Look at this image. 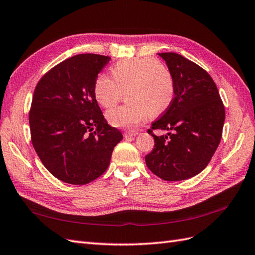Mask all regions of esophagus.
<instances>
[{
  "label": "esophagus",
  "instance_id": "34e87169",
  "mask_svg": "<svg viewBox=\"0 0 255 255\" xmlns=\"http://www.w3.org/2000/svg\"><path fill=\"white\" fill-rule=\"evenodd\" d=\"M137 134H138L137 131H125V132H124V137L131 138V137H134V135H137Z\"/></svg>",
  "mask_w": 255,
  "mask_h": 255
}]
</instances>
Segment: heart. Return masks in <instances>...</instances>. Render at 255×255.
<instances>
[{
	"instance_id": "heart-1",
	"label": "heart",
	"mask_w": 255,
	"mask_h": 255,
	"mask_svg": "<svg viewBox=\"0 0 255 255\" xmlns=\"http://www.w3.org/2000/svg\"><path fill=\"white\" fill-rule=\"evenodd\" d=\"M113 78L99 74L93 93L98 103L111 109L127 92L129 103L111 110L106 117L112 126L134 129L149 114L159 115L166 111L175 98V81L166 65L153 57L134 58L115 64Z\"/></svg>"
}]
</instances>
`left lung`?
I'll return each mask as SVG.
<instances>
[{
    "mask_svg": "<svg viewBox=\"0 0 255 255\" xmlns=\"http://www.w3.org/2000/svg\"><path fill=\"white\" fill-rule=\"evenodd\" d=\"M174 77L175 98L147 132L154 149L145 156L153 174L167 181L185 180L210 163L222 139L225 108L214 80L199 65L177 53H158ZM155 128L167 129L156 136Z\"/></svg>",
    "mask_w": 255,
    "mask_h": 255,
    "instance_id": "obj_1",
    "label": "left lung"
}]
</instances>
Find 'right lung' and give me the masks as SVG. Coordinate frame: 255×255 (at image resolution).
Returning a JSON list of instances; mask_svg holds the SVG:
<instances>
[{"label":"right lung","mask_w":255,"mask_h":255,"mask_svg":"<svg viewBox=\"0 0 255 255\" xmlns=\"http://www.w3.org/2000/svg\"><path fill=\"white\" fill-rule=\"evenodd\" d=\"M111 57L78 54L50 69L34 89L31 142L44 167L64 182L86 185L108 169L123 134L94 97V81Z\"/></svg>","instance_id":"add662e5"}]
</instances>
